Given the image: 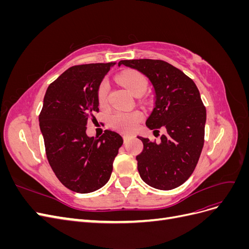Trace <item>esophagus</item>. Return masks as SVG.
<instances>
[{
    "label": "esophagus",
    "instance_id": "34e87169",
    "mask_svg": "<svg viewBox=\"0 0 249 249\" xmlns=\"http://www.w3.org/2000/svg\"><path fill=\"white\" fill-rule=\"evenodd\" d=\"M123 137H124V142H126L127 140H129V139L131 138V136H130V135H124V136H123Z\"/></svg>",
    "mask_w": 249,
    "mask_h": 249
}]
</instances>
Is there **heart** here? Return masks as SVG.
<instances>
[{
    "mask_svg": "<svg viewBox=\"0 0 249 249\" xmlns=\"http://www.w3.org/2000/svg\"><path fill=\"white\" fill-rule=\"evenodd\" d=\"M120 84H123L133 95H141L146 90L147 80L143 74L137 71H127L120 73L117 77ZM109 83L103 80L97 87L96 96L97 102L101 106L107 103L109 93ZM142 120V114L138 111L123 112L115 111L109 116V124L117 131L129 133L136 129L138 124Z\"/></svg>",
    "mask_w": 249,
    "mask_h": 249,
    "instance_id": "b5f03b06",
    "label": "heart"
}]
</instances>
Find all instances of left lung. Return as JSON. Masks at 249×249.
Instances as JSON below:
<instances>
[{
	"instance_id": "8db88e82",
	"label": "left lung",
	"mask_w": 249,
	"mask_h": 249,
	"mask_svg": "<svg viewBox=\"0 0 249 249\" xmlns=\"http://www.w3.org/2000/svg\"><path fill=\"white\" fill-rule=\"evenodd\" d=\"M137 70L155 89V108L146 120L148 129H166L160 143L138 137L143 150L136 157L143 182L160 190L184 184L194 171L205 142L206 107L195 83L163 60H123L118 65Z\"/></svg>"
}]
</instances>
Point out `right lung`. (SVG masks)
<instances>
[{"mask_svg":"<svg viewBox=\"0 0 249 249\" xmlns=\"http://www.w3.org/2000/svg\"><path fill=\"white\" fill-rule=\"evenodd\" d=\"M116 62L74 65L51 83L39 114L46 154L58 179L77 193H90L109 180L124 140L106 130L88 137L86 125L99 112L96 91Z\"/></svg>","mask_w":249,"mask_h":249,"instance_id":"1","label":"right lung"}]
</instances>
